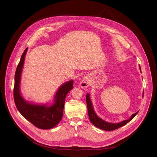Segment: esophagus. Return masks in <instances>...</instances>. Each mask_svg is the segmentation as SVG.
I'll return each instance as SVG.
<instances>
[{"mask_svg":"<svg viewBox=\"0 0 157 157\" xmlns=\"http://www.w3.org/2000/svg\"><path fill=\"white\" fill-rule=\"evenodd\" d=\"M80 86L83 89H86V88H87L88 86H89V79L87 77L83 78L80 82Z\"/></svg>","mask_w":157,"mask_h":157,"instance_id":"esophagus-1","label":"esophagus"}]
</instances>
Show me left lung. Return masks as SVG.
<instances>
[{
  "label": "left lung",
  "instance_id": "1",
  "mask_svg": "<svg viewBox=\"0 0 157 157\" xmlns=\"http://www.w3.org/2000/svg\"><path fill=\"white\" fill-rule=\"evenodd\" d=\"M139 68L141 72V68L140 66L139 65ZM142 73V72H141ZM144 97V93L142 95V98ZM86 104H87V110H88V115L89 117V120H90L91 122L97 127L99 128H101L104 130H107V131H111V130H116L118 128H120L121 127H122L125 125L126 124H127L128 122H130L131 120H132L134 117H135L137 113H139V111L136 113L135 114H133L128 119L123 121L122 122H119L117 123H112V122H106L101 117H99L96 113V112L94 109L93 105L92 104V101L91 100L90 98V93H88L86 94Z\"/></svg>",
  "mask_w": 157,
  "mask_h": 157
}]
</instances>
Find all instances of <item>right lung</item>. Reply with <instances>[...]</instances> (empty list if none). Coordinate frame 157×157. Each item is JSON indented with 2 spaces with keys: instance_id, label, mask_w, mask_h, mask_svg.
<instances>
[{
  "instance_id": "add662e5",
  "label": "right lung",
  "mask_w": 157,
  "mask_h": 157,
  "mask_svg": "<svg viewBox=\"0 0 157 157\" xmlns=\"http://www.w3.org/2000/svg\"><path fill=\"white\" fill-rule=\"evenodd\" d=\"M27 50L28 48L22 54L15 74V103L22 116L35 126L41 129L52 128L58 125L62 119L65 98L73 87V80L67 81L59 87L51 103L36 104L25 100L21 94L20 86Z\"/></svg>"
}]
</instances>
